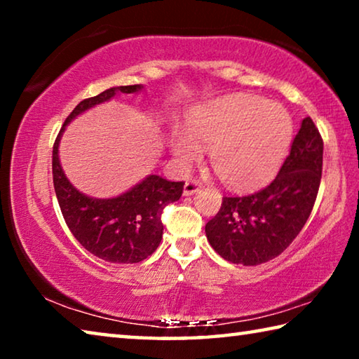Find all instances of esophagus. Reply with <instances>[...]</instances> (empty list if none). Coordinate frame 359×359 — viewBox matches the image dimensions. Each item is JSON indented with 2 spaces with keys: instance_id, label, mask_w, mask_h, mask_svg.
I'll return each instance as SVG.
<instances>
[{
  "instance_id": "obj_1",
  "label": "esophagus",
  "mask_w": 359,
  "mask_h": 359,
  "mask_svg": "<svg viewBox=\"0 0 359 359\" xmlns=\"http://www.w3.org/2000/svg\"><path fill=\"white\" fill-rule=\"evenodd\" d=\"M201 185H199V182L196 180H188L185 187H184V196H191L193 193H196Z\"/></svg>"
}]
</instances>
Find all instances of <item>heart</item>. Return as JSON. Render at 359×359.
Returning a JSON list of instances; mask_svg holds the SVG:
<instances>
[{
  "mask_svg": "<svg viewBox=\"0 0 359 359\" xmlns=\"http://www.w3.org/2000/svg\"><path fill=\"white\" fill-rule=\"evenodd\" d=\"M188 128L172 133V154L179 166L199 160L204 147L224 184L252 188L280 166L291 142V120L276 102L257 96H224L198 106L188 117Z\"/></svg>",
  "mask_w": 359,
  "mask_h": 359,
  "instance_id": "obj_1",
  "label": "heart"
}]
</instances>
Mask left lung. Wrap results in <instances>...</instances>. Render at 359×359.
Segmentation results:
<instances>
[{
  "mask_svg": "<svg viewBox=\"0 0 359 359\" xmlns=\"http://www.w3.org/2000/svg\"><path fill=\"white\" fill-rule=\"evenodd\" d=\"M323 169V139L311 117L302 120L276 179L247 196H224L205 224L212 248L229 263L257 266L294 241L317 199Z\"/></svg>",
  "mask_w": 359,
  "mask_h": 359,
  "instance_id": "8db88e82",
  "label": "left lung"
}]
</instances>
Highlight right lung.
I'll use <instances>...</instances> for the list:
<instances>
[{
  "label": "right lung",
  "instance_id": "1",
  "mask_svg": "<svg viewBox=\"0 0 359 359\" xmlns=\"http://www.w3.org/2000/svg\"><path fill=\"white\" fill-rule=\"evenodd\" d=\"M141 88L142 85L112 87L81 101L65 120L53 144V187L65 222L85 250L107 263H139L156 250L163 238V209L182 196L185 182H169L151 174L120 196L90 198L66 179L60 165L58 145L65 126L79 114L109 101L115 93H136Z\"/></svg>",
  "mask_w": 359,
  "mask_h": 359
}]
</instances>
